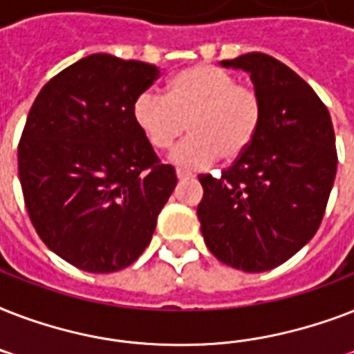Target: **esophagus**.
<instances>
[{
    "mask_svg": "<svg viewBox=\"0 0 354 354\" xmlns=\"http://www.w3.org/2000/svg\"><path fill=\"white\" fill-rule=\"evenodd\" d=\"M176 176H178V180H189V178H193L194 174H191V172H187V171H182V169H178Z\"/></svg>",
    "mask_w": 354,
    "mask_h": 354,
    "instance_id": "1",
    "label": "esophagus"
}]
</instances>
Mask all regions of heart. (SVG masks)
Here are the masks:
<instances>
[{"label":"heart","instance_id":"b5f03b06","mask_svg":"<svg viewBox=\"0 0 354 354\" xmlns=\"http://www.w3.org/2000/svg\"><path fill=\"white\" fill-rule=\"evenodd\" d=\"M133 121L154 149H171L182 133L183 143L171 160L185 169H202L218 158H241L257 138L263 121V102L252 86L236 84L226 69L196 64L176 73L167 95L141 91L132 106Z\"/></svg>","mask_w":354,"mask_h":354}]
</instances>
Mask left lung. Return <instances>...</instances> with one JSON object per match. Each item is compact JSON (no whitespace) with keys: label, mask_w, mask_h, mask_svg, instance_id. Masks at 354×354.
Segmentation results:
<instances>
[{"label":"left lung","mask_w":354,"mask_h":354,"mask_svg":"<svg viewBox=\"0 0 354 354\" xmlns=\"http://www.w3.org/2000/svg\"><path fill=\"white\" fill-rule=\"evenodd\" d=\"M221 66L250 73L263 121L252 147L221 178L200 174L196 215L218 261L266 272L318 232L338 165L335 130L316 91L274 57L248 53Z\"/></svg>","instance_id":"obj_1"}]
</instances>
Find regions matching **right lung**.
Returning a JSON list of instances; mask_svg holds the SVG:
<instances>
[{"mask_svg":"<svg viewBox=\"0 0 354 354\" xmlns=\"http://www.w3.org/2000/svg\"><path fill=\"white\" fill-rule=\"evenodd\" d=\"M160 69L97 53L53 77L30 106L18 145L24 200L58 257L91 274L127 268L145 252L176 187L132 106Z\"/></svg>","mask_w":354,"mask_h":354,"instance_id":"add662e5","label":"right lung"}]
</instances>
